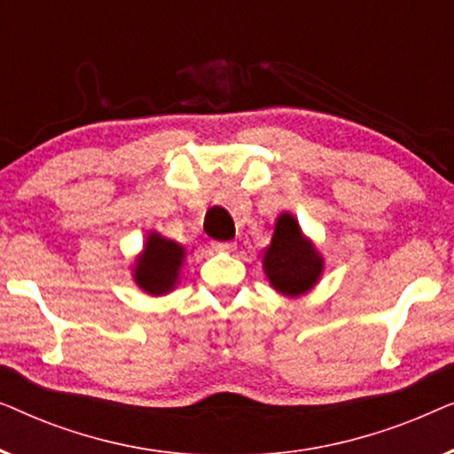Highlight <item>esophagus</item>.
<instances>
[{"label": "esophagus", "mask_w": 454, "mask_h": 454, "mask_svg": "<svg viewBox=\"0 0 454 454\" xmlns=\"http://www.w3.org/2000/svg\"><path fill=\"white\" fill-rule=\"evenodd\" d=\"M213 247L216 252H233L235 241H213Z\"/></svg>", "instance_id": "obj_1"}]
</instances>
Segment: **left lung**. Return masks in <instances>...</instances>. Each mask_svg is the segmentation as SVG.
I'll return each instance as SVG.
<instances>
[{
	"label": "left lung",
	"mask_w": 454,
	"mask_h": 454,
	"mask_svg": "<svg viewBox=\"0 0 454 454\" xmlns=\"http://www.w3.org/2000/svg\"><path fill=\"white\" fill-rule=\"evenodd\" d=\"M264 269L272 287L285 295H300L318 281L322 258L309 241L303 239L300 225L291 215L277 221L272 244L264 254Z\"/></svg>",
	"instance_id": "8db88e82"
}]
</instances>
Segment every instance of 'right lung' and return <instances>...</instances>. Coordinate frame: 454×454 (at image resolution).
<instances>
[{
  "mask_svg": "<svg viewBox=\"0 0 454 454\" xmlns=\"http://www.w3.org/2000/svg\"><path fill=\"white\" fill-rule=\"evenodd\" d=\"M184 260V247L176 241L160 238L153 233L148 235L145 254L136 264V283L153 295H163L173 289L177 281L179 266Z\"/></svg>",
  "mask_w": 454,
  "mask_h": 454,
  "instance_id": "right-lung-1",
  "label": "right lung"
}]
</instances>
